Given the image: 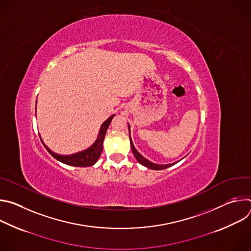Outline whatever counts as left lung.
I'll use <instances>...</instances> for the list:
<instances>
[{"mask_svg":"<svg viewBox=\"0 0 251 251\" xmlns=\"http://www.w3.org/2000/svg\"><path fill=\"white\" fill-rule=\"evenodd\" d=\"M128 128H129V134H130V126H129V125H128ZM129 137H130V144H131L132 152H133V154H134L136 160H137L141 165L145 166V167H147V168H149V169H152V170H164V169H167V168H169V167H171V166H173V165H175V164L176 163H176H173V164L159 165V164H154V163L150 162L149 160H147L146 158L143 157V156L135 149V147H134V145H133V142H132V140H131V136L129 135Z\"/></svg>","mask_w":251,"mask_h":251,"instance_id":"obj_1","label":"left lung"}]
</instances>
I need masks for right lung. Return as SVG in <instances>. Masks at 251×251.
I'll use <instances>...</instances> for the list:
<instances>
[{
    "instance_id": "1",
    "label": "right lung",
    "mask_w": 251,
    "mask_h": 251,
    "mask_svg": "<svg viewBox=\"0 0 251 251\" xmlns=\"http://www.w3.org/2000/svg\"><path fill=\"white\" fill-rule=\"evenodd\" d=\"M114 116L115 115L110 116L108 119L103 122V124L101 125V128H100L98 137H97L96 141L94 142V144L91 145L88 149H86L84 151H81V152H78V153H75V154H73V155H58V154L53 153L51 150H50L49 147L45 144L44 141L41 138L42 143L44 144L45 148L49 151V153L54 159H56L57 161L63 163V164H66V165H69V166H75V167H89V166H92L97 162V160L99 159V157L102 153L104 137H105L107 129H108V127H109V125H110Z\"/></svg>"
}]
</instances>
